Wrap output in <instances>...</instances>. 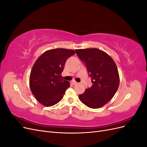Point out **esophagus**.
<instances>
[{"label":"esophagus","instance_id":"esophagus-1","mask_svg":"<svg viewBox=\"0 0 147 147\" xmlns=\"http://www.w3.org/2000/svg\"><path fill=\"white\" fill-rule=\"evenodd\" d=\"M72 83L73 84H74V85H75V84H77L78 83L77 82H75V81H72Z\"/></svg>","mask_w":147,"mask_h":147}]
</instances>
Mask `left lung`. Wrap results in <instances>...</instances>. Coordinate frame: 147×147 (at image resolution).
Wrapping results in <instances>:
<instances>
[{"label": "left lung", "mask_w": 147, "mask_h": 147, "mask_svg": "<svg viewBox=\"0 0 147 147\" xmlns=\"http://www.w3.org/2000/svg\"><path fill=\"white\" fill-rule=\"evenodd\" d=\"M86 65L92 85L79 94L83 104L91 109L104 106L113 98L119 84L116 64L109 55L97 48L75 50Z\"/></svg>", "instance_id": "obj_1"}]
</instances>
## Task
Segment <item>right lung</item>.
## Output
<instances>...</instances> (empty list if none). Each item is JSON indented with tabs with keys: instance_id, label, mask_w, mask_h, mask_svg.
I'll return each instance as SVG.
<instances>
[{
	"instance_id": "add662e5",
	"label": "right lung",
	"mask_w": 147,
	"mask_h": 147,
	"mask_svg": "<svg viewBox=\"0 0 147 147\" xmlns=\"http://www.w3.org/2000/svg\"><path fill=\"white\" fill-rule=\"evenodd\" d=\"M75 53L73 50L55 48L44 52L35 61L30 74V88L43 105L53 106L63 98L70 83L61 79V74L67 59Z\"/></svg>"
}]
</instances>
